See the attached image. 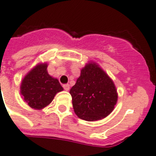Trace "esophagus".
Returning <instances> with one entry per match:
<instances>
[{
  "label": "esophagus",
  "mask_w": 156,
  "mask_h": 156,
  "mask_svg": "<svg viewBox=\"0 0 156 156\" xmlns=\"http://www.w3.org/2000/svg\"><path fill=\"white\" fill-rule=\"evenodd\" d=\"M63 87L65 91H69V83H65V84H63Z\"/></svg>",
  "instance_id": "esophagus-1"
}]
</instances>
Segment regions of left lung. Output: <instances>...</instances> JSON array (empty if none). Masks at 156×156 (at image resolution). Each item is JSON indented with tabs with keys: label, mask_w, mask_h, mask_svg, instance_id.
Returning <instances> with one entry per match:
<instances>
[{
	"label": "left lung",
	"mask_w": 156,
	"mask_h": 156,
	"mask_svg": "<svg viewBox=\"0 0 156 156\" xmlns=\"http://www.w3.org/2000/svg\"><path fill=\"white\" fill-rule=\"evenodd\" d=\"M69 93L75 114L88 122L108 116L118 101L113 80L94 62L87 64L81 69L80 76Z\"/></svg>",
	"instance_id": "left-lung-1"
}]
</instances>
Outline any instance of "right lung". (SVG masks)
I'll use <instances>...</instances> for the list:
<instances>
[{
  "instance_id": "1",
  "label": "right lung",
  "mask_w": 156,
  "mask_h": 156,
  "mask_svg": "<svg viewBox=\"0 0 156 156\" xmlns=\"http://www.w3.org/2000/svg\"><path fill=\"white\" fill-rule=\"evenodd\" d=\"M47 64H38L23 79L20 94L27 105L41 110L53 101L56 94L63 91L58 79L47 73Z\"/></svg>"
}]
</instances>
